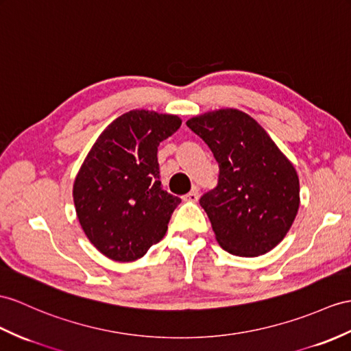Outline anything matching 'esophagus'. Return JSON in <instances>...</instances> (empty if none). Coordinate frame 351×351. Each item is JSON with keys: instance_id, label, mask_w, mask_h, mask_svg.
Segmentation results:
<instances>
[{"instance_id": "esophagus-1", "label": "esophagus", "mask_w": 351, "mask_h": 351, "mask_svg": "<svg viewBox=\"0 0 351 351\" xmlns=\"http://www.w3.org/2000/svg\"><path fill=\"white\" fill-rule=\"evenodd\" d=\"M198 198H199L198 186H193L192 191L187 195H184V201H187V202H196V201H198Z\"/></svg>"}]
</instances>
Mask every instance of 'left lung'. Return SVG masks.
I'll return each mask as SVG.
<instances>
[{
  "mask_svg": "<svg viewBox=\"0 0 351 351\" xmlns=\"http://www.w3.org/2000/svg\"><path fill=\"white\" fill-rule=\"evenodd\" d=\"M219 164V182L201 207L223 250L254 258L283 240L299 208L296 169L249 114L221 108L186 122Z\"/></svg>",
  "mask_w": 351,
  "mask_h": 351,
  "instance_id": "1",
  "label": "left lung"
}]
</instances>
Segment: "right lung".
<instances>
[{
	"mask_svg": "<svg viewBox=\"0 0 351 351\" xmlns=\"http://www.w3.org/2000/svg\"><path fill=\"white\" fill-rule=\"evenodd\" d=\"M180 125L174 114L131 110L102 131L84 159L73 187L75 213L107 258L135 261L165 237L182 199L162 189L158 146Z\"/></svg>",
	"mask_w": 351,
	"mask_h": 351,
	"instance_id": "right-lung-1",
	"label": "right lung"
}]
</instances>
